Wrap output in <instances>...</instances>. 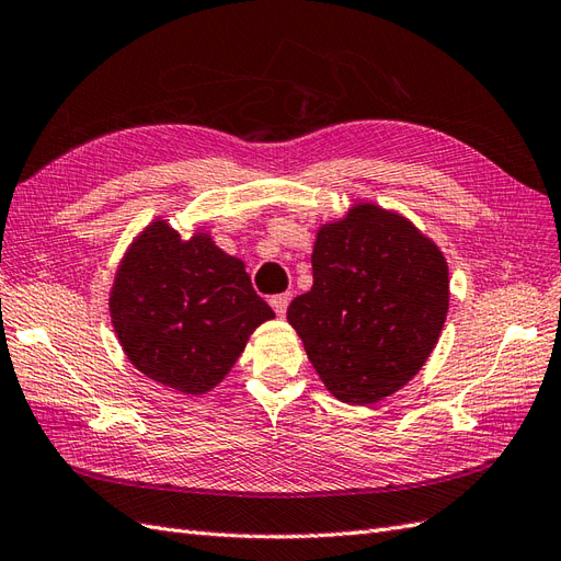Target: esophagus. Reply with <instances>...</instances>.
<instances>
[{
	"mask_svg": "<svg viewBox=\"0 0 561 561\" xmlns=\"http://www.w3.org/2000/svg\"><path fill=\"white\" fill-rule=\"evenodd\" d=\"M289 304H291V294H277V296L270 298V306L275 308V312L279 314V318H284L286 308H289Z\"/></svg>",
	"mask_w": 561,
	"mask_h": 561,
	"instance_id": "esophagus-1",
	"label": "esophagus"
}]
</instances>
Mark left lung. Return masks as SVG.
Masks as SVG:
<instances>
[{
	"instance_id": "1",
	"label": "left lung",
	"mask_w": 561,
	"mask_h": 561,
	"mask_svg": "<svg viewBox=\"0 0 561 561\" xmlns=\"http://www.w3.org/2000/svg\"><path fill=\"white\" fill-rule=\"evenodd\" d=\"M450 306L448 263L405 215L357 201L320 225L312 286L286 320L341 403L371 405L417 375Z\"/></svg>"
}]
</instances>
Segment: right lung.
Here are the masks:
<instances>
[{
	"instance_id": "1",
	"label": "right lung",
	"mask_w": 561,
	"mask_h": 561,
	"mask_svg": "<svg viewBox=\"0 0 561 561\" xmlns=\"http://www.w3.org/2000/svg\"><path fill=\"white\" fill-rule=\"evenodd\" d=\"M108 312L127 360L184 396L213 391L255 329L275 318L243 261L215 247L208 229L182 239L163 218L123 253Z\"/></svg>"
}]
</instances>
